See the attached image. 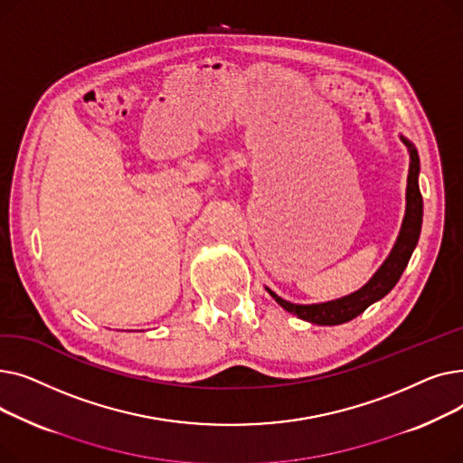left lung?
Instances as JSON below:
<instances>
[{
    "label": "left lung",
    "instance_id": "8db88e82",
    "mask_svg": "<svg viewBox=\"0 0 463 463\" xmlns=\"http://www.w3.org/2000/svg\"><path fill=\"white\" fill-rule=\"evenodd\" d=\"M402 142L407 146L409 152V175H407V193H405V215H403V223L398 234L396 244L391 251V255L386 257V260L381 264V269L373 274V278L358 288L356 293H351L344 298L330 300V302H321V304H293L287 302L281 297H278L274 290H269L270 297L288 313H295L298 319L313 323V325H323V326H334V325H342L347 323L354 317H358L360 313L366 311L368 306L373 302L381 300L386 297L394 285L400 281L405 266L417 248V241L420 236L422 229V194L419 187V173H420V161H419V152L412 142H409L405 137H400Z\"/></svg>",
    "mask_w": 463,
    "mask_h": 463
}]
</instances>
